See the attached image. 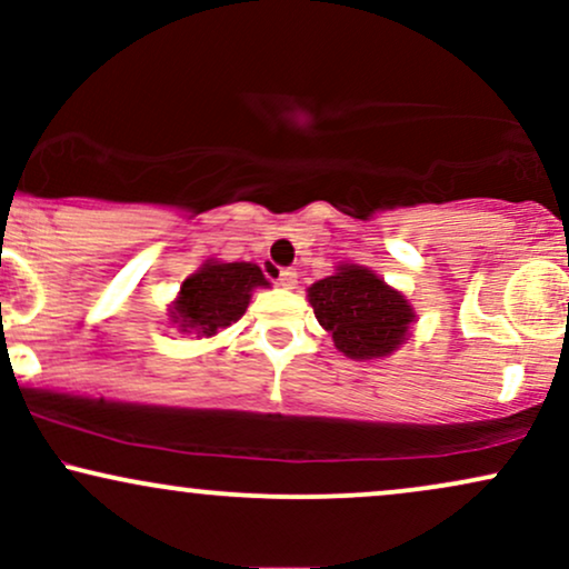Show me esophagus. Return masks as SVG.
<instances>
[{
    "instance_id": "1",
    "label": "esophagus",
    "mask_w": 569,
    "mask_h": 569,
    "mask_svg": "<svg viewBox=\"0 0 569 569\" xmlns=\"http://www.w3.org/2000/svg\"><path fill=\"white\" fill-rule=\"evenodd\" d=\"M276 280L278 286H283V289H297V272H293L291 267H280Z\"/></svg>"
}]
</instances>
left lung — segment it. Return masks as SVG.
Segmentation results:
<instances>
[{
  "label": "left lung",
  "instance_id": "1",
  "mask_svg": "<svg viewBox=\"0 0 569 569\" xmlns=\"http://www.w3.org/2000/svg\"><path fill=\"white\" fill-rule=\"evenodd\" d=\"M318 323L350 358H382L407 339L415 318L401 293L363 267H339L307 289Z\"/></svg>",
  "mask_w": 569,
  "mask_h": 569
}]
</instances>
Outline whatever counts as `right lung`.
Instances as JSON below:
<instances>
[{
  "label": "right lung",
  "instance_id": "1",
  "mask_svg": "<svg viewBox=\"0 0 569 569\" xmlns=\"http://www.w3.org/2000/svg\"><path fill=\"white\" fill-rule=\"evenodd\" d=\"M257 286H267V280L251 262L202 264L181 286L179 299L173 302V323H179L181 331L213 337L243 316Z\"/></svg>",
  "mask_w": 569,
  "mask_h": 569
}]
</instances>
